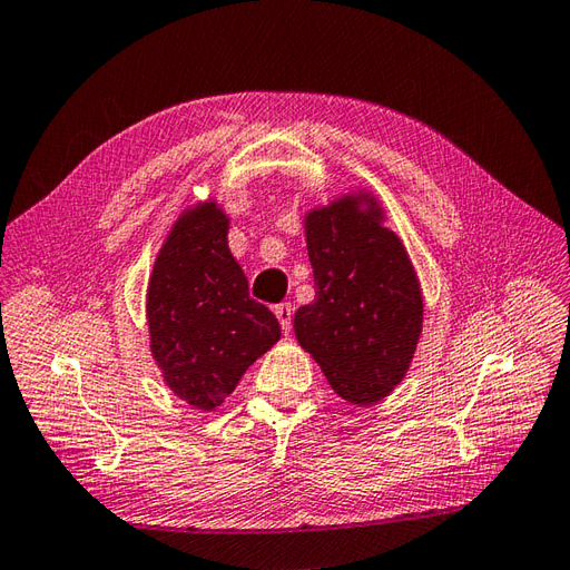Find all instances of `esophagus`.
<instances>
[{
    "label": "esophagus",
    "instance_id": "esophagus-1",
    "mask_svg": "<svg viewBox=\"0 0 570 570\" xmlns=\"http://www.w3.org/2000/svg\"><path fill=\"white\" fill-rule=\"evenodd\" d=\"M274 315H276V320H279L284 334H288L291 332V317H294V308H291L288 303H282V305H276V308H274Z\"/></svg>",
    "mask_w": 570,
    "mask_h": 570
}]
</instances>
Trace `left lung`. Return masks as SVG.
Masks as SVG:
<instances>
[{
    "label": "left lung",
    "instance_id": "left-lung-1",
    "mask_svg": "<svg viewBox=\"0 0 570 570\" xmlns=\"http://www.w3.org/2000/svg\"><path fill=\"white\" fill-rule=\"evenodd\" d=\"M315 301L294 332L337 395L371 406L395 390L424 332V294L402 238L368 187L305 212Z\"/></svg>",
    "mask_w": 570,
    "mask_h": 570
}]
</instances>
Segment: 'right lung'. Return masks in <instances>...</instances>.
I'll return each mask as SVG.
<instances>
[{
	"label": "right lung",
	"mask_w": 570,
	"mask_h": 570,
	"mask_svg": "<svg viewBox=\"0 0 570 570\" xmlns=\"http://www.w3.org/2000/svg\"><path fill=\"white\" fill-rule=\"evenodd\" d=\"M230 216L216 197L175 218L146 286L149 348L164 385L214 412L245 371L279 342L265 305L247 296V276L228 247Z\"/></svg>",
	"instance_id": "add662e5"
}]
</instances>
